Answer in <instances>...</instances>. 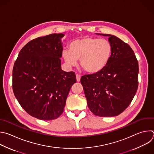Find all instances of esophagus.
<instances>
[{
	"label": "esophagus",
	"mask_w": 154,
	"mask_h": 154,
	"mask_svg": "<svg viewBox=\"0 0 154 154\" xmlns=\"http://www.w3.org/2000/svg\"><path fill=\"white\" fill-rule=\"evenodd\" d=\"M80 79H81V76L79 74H76V79L77 82H80Z\"/></svg>",
	"instance_id": "esophagus-1"
}]
</instances>
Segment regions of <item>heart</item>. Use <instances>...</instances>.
Listing matches in <instances>:
<instances>
[{
  "mask_svg": "<svg viewBox=\"0 0 154 154\" xmlns=\"http://www.w3.org/2000/svg\"><path fill=\"white\" fill-rule=\"evenodd\" d=\"M112 45L106 39L86 37L76 39L69 45V51H63V57L70 67L77 65L89 73H97L107 65L112 54Z\"/></svg>",
  "mask_w": 154,
  "mask_h": 154,
  "instance_id": "b5f03b06",
  "label": "heart"
}]
</instances>
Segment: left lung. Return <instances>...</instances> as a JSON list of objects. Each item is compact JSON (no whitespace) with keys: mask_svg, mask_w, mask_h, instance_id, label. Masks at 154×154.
<instances>
[{"mask_svg":"<svg viewBox=\"0 0 154 154\" xmlns=\"http://www.w3.org/2000/svg\"><path fill=\"white\" fill-rule=\"evenodd\" d=\"M96 34L109 37L112 54L103 69L83 75L80 82L90 111L100 117H114L128 108L137 92L138 63L128 44L111 34Z\"/></svg>","mask_w":154,"mask_h":154,"instance_id":"left-lung-1","label":"left lung"}]
</instances>
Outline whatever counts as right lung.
<instances>
[{
    "mask_svg": "<svg viewBox=\"0 0 154 154\" xmlns=\"http://www.w3.org/2000/svg\"><path fill=\"white\" fill-rule=\"evenodd\" d=\"M62 33L40 37L20 51L13 70V89L22 108L42 120L57 119L63 112L74 72L62 69Z\"/></svg>",
    "mask_w": 154,
    "mask_h": 154,
    "instance_id": "obj_1",
    "label": "right lung"
}]
</instances>
